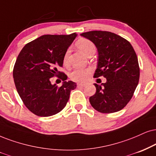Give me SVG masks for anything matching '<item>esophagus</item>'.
<instances>
[{"mask_svg":"<svg viewBox=\"0 0 156 156\" xmlns=\"http://www.w3.org/2000/svg\"><path fill=\"white\" fill-rule=\"evenodd\" d=\"M84 86H85V84H84V83H78L77 84L78 87H84Z\"/></svg>","mask_w":156,"mask_h":156,"instance_id":"34e87169","label":"esophagus"}]
</instances>
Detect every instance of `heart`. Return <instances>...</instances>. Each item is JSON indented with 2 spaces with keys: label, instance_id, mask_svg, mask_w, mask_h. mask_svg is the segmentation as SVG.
I'll return each mask as SVG.
<instances>
[{
  "label": "heart",
  "instance_id": "b5f03b06",
  "mask_svg": "<svg viewBox=\"0 0 156 156\" xmlns=\"http://www.w3.org/2000/svg\"><path fill=\"white\" fill-rule=\"evenodd\" d=\"M76 47L85 55H88L91 52L95 51V45L91 40L82 38L80 39L76 43ZM69 53V50L68 49L63 55V63L66 64L68 61V56ZM91 73L90 69H76L70 74V78L73 81L75 82H84Z\"/></svg>",
  "mask_w": 156,
  "mask_h": 156
}]
</instances>
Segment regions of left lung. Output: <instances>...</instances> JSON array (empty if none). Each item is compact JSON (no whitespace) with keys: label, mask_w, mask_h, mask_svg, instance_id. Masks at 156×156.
<instances>
[{"label":"left lung","mask_w":156,"mask_h":156,"mask_svg":"<svg viewBox=\"0 0 156 156\" xmlns=\"http://www.w3.org/2000/svg\"><path fill=\"white\" fill-rule=\"evenodd\" d=\"M91 40L98 51V66L94 77L104 76L106 82L94 84L95 95L90 103L103 113L117 112L127 105L140 79L137 56L128 40L107 31H90L81 34Z\"/></svg>","instance_id":"1"}]
</instances>
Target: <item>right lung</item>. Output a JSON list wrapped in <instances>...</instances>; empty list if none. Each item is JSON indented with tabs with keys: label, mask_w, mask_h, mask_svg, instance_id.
Instances as JSON below:
<instances>
[{
	"label": "right lung",
	"mask_w": 156,
	"mask_h": 156,
	"mask_svg": "<svg viewBox=\"0 0 156 156\" xmlns=\"http://www.w3.org/2000/svg\"><path fill=\"white\" fill-rule=\"evenodd\" d=\"M76 37L71 34H45L26 44L17 57L13 76L21 99L38 116H51L62 111L71 91L76 87L67 76L58 70L63 66V55ZM57 76L64 81L58 87L50 82Z\"/></svg>",
	"instance_id": "right-lung-1"
}]
</instances>
